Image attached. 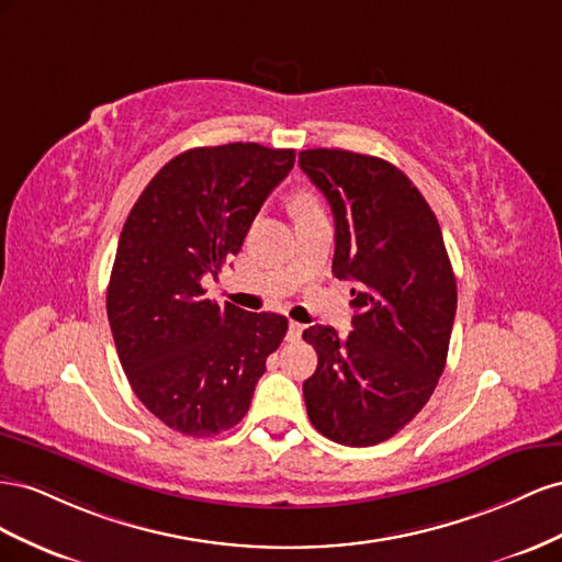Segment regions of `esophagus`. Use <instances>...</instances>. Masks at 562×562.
<instances>
[{"instance_id": "34e87169", "label": "esophagus", "mask_w": 562, "mask_h": 562, "mask_svg": "<svg viewBox=\"0 0 562 562\" xmlns=\"http://www.w3.org/2000/svg\"><path fill=\"white\" fill-rule=\"evenodd\" d=\"M301 334H303V325L301 323H290V329H286V339L299 341Z\"/></svg>"}]
</instances>
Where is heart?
I'll return each instance as SVG.
<instances>
[{
    "label": "heart",
    "instance_id": "obj_1",
    "mask_svg": "<svg viewBox=\"0 0 562 562\" xmlns=\"http://www.w3.org/2000/svg\"><path fill=\"white\" fill-rule=\"evenodd\" d=\"M290 206H292V214H294V216L313 214V212L323 210V206H319V202H317V198L313 195V192H308V190H299L296 195L292 198Z\"/></svg>",
    "mask_w": 562,
    "mask_h": 562
}]
</instances>
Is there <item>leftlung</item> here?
<instances>
[{
  "label": "left lung",
  "mask_w": 562,
  "mask_h": 562,
  "mask_svg": "<svg viewBox=\"0 0 562 562\" xmlns=\"http://www.w3.org/2000/svg\"><path fill=\"white\" fill-rule=\"evenodd\" d=\"M299 165L331 206V272L358 282L350 334L303 331L317 352L303 381L308 419L339 445H379L422 412L445 370L457 313L450 256L428 202L386 159L315 148Z\"/></svg>",
  "instance_id": "1"
}]
</instances>
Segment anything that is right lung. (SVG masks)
Here are the masks:
<instances>
[{"label":"right lung","mask_w":562,"mask_h":562,"mask_svg":"<svg viewBox=\"0 0 562 562\" xmlns=\"http://www.w3.org/2000/svg\"><path fill=\"white\" fill-rule=\"evenodd\" d=\"M294 150L259 143L192 148L155 173L126 216L108 284L122 370L159 422L210 438L243 422L286 317L204 296L261 204L294 167Z\"/></svg>","instance_id":"1"}]
</instances>
